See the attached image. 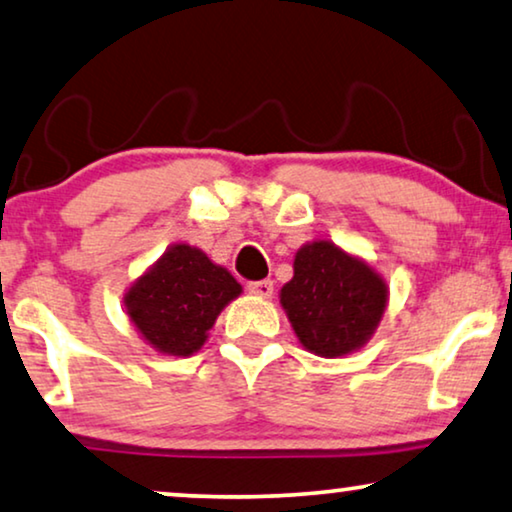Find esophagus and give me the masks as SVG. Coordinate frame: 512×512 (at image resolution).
<instances>
[{"instance_id":"esophagus-1","label":"esophagus","mask_w":512,"mask_h":512,"mask_svg":"<svg viewBox=\"0 0 512 512\" xmlns=\"http://www.w3.org/2000/svg\"><path fill=\"white\" fill-rule=\"evenodd\" d=\"M246 290L255 297H271L273 294V280L264 278V280H253V283L246 285Z\"/></svg>"}]
</instances>
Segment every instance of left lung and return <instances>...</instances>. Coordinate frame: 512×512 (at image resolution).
Returning <instances> with one entry per match:
<instances>
[{
  "label": "left lung",
  "instance_id": "8db88e82",
  "mask_svg": "<svg viewBox=\"0 0 512 512\" xmlns=\"http://www.w3.org/2000/svg\"><path fill=\"white\" fill-rule=\"evenodd\" d=\"M299 341L320 357H341L369 341L387 304V287L371 266L329 241L304 246L294 278L280 290Z\"/></svg>",
  "mask_w": 512,
  "mask_h": 512
}]
</instances>
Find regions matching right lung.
Returning a JSON list of instances; mask_svg holds the SVG:
<instances>
[{"instance_id": "right-lung-1", "label": "right lung", "mask_w": 512, "mask_h": 512, "mask_svg": "<svg viewBox=\"0 0 512 512\" xmlns=\"http://www.w3.org/2000/svg\"><path fill=\"white\" fill-rule=\"evenodd\" d=\"M239 294L232 273L197 248L176 246L127 292V315L153 348L187 357L204 345L218 313Z\"/></svg>"}]
</instances>
